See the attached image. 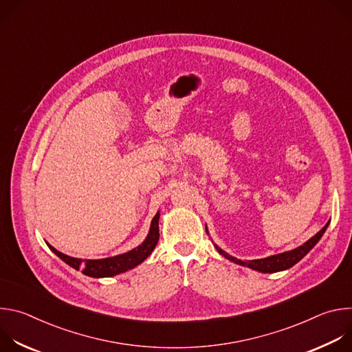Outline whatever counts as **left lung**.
Returning <instances> with one entry per match:
<instances>
[{
    "instance_id": "left-lung-1",
    "label": "left lung",
    "mask_w": 352,
    "mask_h": 352,
    "mask_svg": "<svg viewBox=\"0 0 352 352\" xmlns=\"http://www.w3.org/2000/svg\"><path fill=\"white\" fill-rule=\"evenodd\" d=\"M330 223V221H329ZM329 223L318 232L315 234L311 239H308L304 245H300L292 250H288V252H284V254H278V255H273V256H269V258H265V259H255V261H239L231 255H228L227 252H224V250L221 248H219L216 245V249L217 252L220 255H223L226 259L236 263V265H241V266H246L249 269H254V270H258L261 273H276V272H281V270H287L289 267H292L295 263H298L300 259H302L309 250L319 242V239L322 238V235L324 234L326 228L329 227ZM206 232H208V228H206Z\"/></svg>"
}]
</instances>
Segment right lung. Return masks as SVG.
Returning a JSON list of instances; mask_svg holds the SVG:
<instances>
[{
  "instance_id": "right-lung-1",
  "label": "right lung",
  "mask_w": 352,
  "mask_h": 352,
  "mask_svg": "<svg viewBox=\"0 0 352 352\" xmlns=\"http://www.w3.org/2000/svg\"><path fill=\"white\" fill-rule=\"evenodd\" d=\"M159 219H160V212L156 213V216L152 220V224H150L148 234L146 239L136 248H133L129 252H125L122 255H117L113 258H106V259H78V258H71L68 255H64L60 250L53 248L52 245H48V248L53 250V252L63 259L67 265L76 270H82L83 274L94 278L100 277H113L116 274L124 273L126 270L133 269L135 266L140 265L150 254L153 252V249L157 245L159 241Z\"/></svg>"
}]
</instances>
